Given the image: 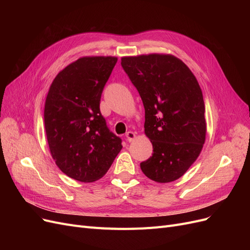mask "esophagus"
Here are the masks:
<instances>
[{"mask_svg":"<svg viewBox=\"0 0 250 250\" xmlns=\"http://www.w3.org/2000/svg\"><path fill=\"white\" fill-rule=\"evenodd\" d=\"M125 137H126V140H127L128 142H132V141L135 139V133L132 132V131H128V132L125 134Z\"/></svg>","mask_w":250,"mask_h":250,"instance_id":"34e87169","label":"esophagus"}]
</instances>
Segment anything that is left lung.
<instances>
[{
  "mask_svg": "<svg viewBox=\"0 0 250 250\" xmlns=\"http://www.w3.org/2000/svg\"><path fill=\"white\" fill-rule=\"evenodd\" d=\"M121 64L142 98L145 134L153 147L141 169L156 183L176 180L197 160L206 141V107L198 81L169 54L122 57Z\"/></svg>",
  "mask_w": 250,
  "mask_h": 250,
  "instance_id": "8db88e82",
  "label": "left lung"
}]
</instances>
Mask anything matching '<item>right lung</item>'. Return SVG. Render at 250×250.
Wrapping results in <instances>:
<instances>
[{"instance_id": "obj_1", "label": "right lung", "mask_w": 250, "mask_h": 250, "mask_svg": "<svg viewBox=\"0 0 250 250\" xmlns=\"http://www.w3.org/2000/svg\"><path fill=\"white\" fill-rule=\"evenodd\" d=\"M118 62L112 56L81 57L60 71L44 103L50 152L67 176L93 183L108 171L122 149L100 111L103 88Z\"/></svg>"}]
</instances>
